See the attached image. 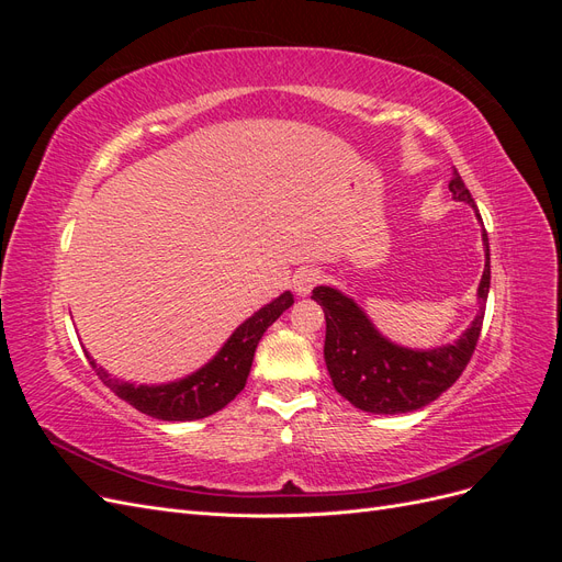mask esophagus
I'll use <instances>...</instances> for the list:
<instances>
[{
    "mask_svg": "<svg viewBox=\"0 0 562 562\" xmlns=\"http://www.w3.org/2000/svg\"><path fill=\"white\" fill-rule=\"evenodd\" d=\"M318 281H321V271H318V269H307V267H304V269L295 271L293 288H295L297 295H310Z\"/></svg>",
    "mask_w": 562,
    "mask_h": 562,
    "instance_id": "obj_1",
    "label": "esophagus"
}]
</instances>
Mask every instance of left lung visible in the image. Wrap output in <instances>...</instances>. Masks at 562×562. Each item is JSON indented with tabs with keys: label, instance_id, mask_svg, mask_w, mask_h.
<instances>
[{
	"label": "left lung",
	"instance_id": "8db88e82",
	"mask_svg": "<svg viewBox=\"0 0 562 562\" xmlns=\"http://www.w3.org/2000/svg\"><path fill=\"white\" fill-rule=\"evenodd\" d=\"M448 187L452 199L469 203L475 217L481 220L462 176L452 171ZM483 246L485 269L479 285L481 310L459 339L438 349L398 347L372 326V321L351 297L330 285L314 288L312 300H316L326 314L323 359H326L337 394L366 413L401 415L429 405L459 380L481 337L490 293V244L485 229Z\"/></svg>",
	"mask_w": 562,
	"mask_h": 562
}]
</instances>
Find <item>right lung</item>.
Instances as JSON below:
<instances>
[{
	"label": "right lung",
	"mask_w": 562,
	"mask_h": 562,
	"mask_svg": "<svg viewBox=\"0 0 562 562\" xmlns=\"http://www.w3.org/2000/svg\"><path fill=\"white\" fill-rule=\"evenodd\" d=\"M295 300L291 291H285L277 300H271L260 312H255L236 328L227 342L223 345L213 359L199 368L192 375L168 384H131L112 378L108 370L95 366V361L87 353L89 363L93 366L95 375L110 386L114 394L133 405L149 417L164 422H190L209 417L236 398V394L246 386L248 372L252 366L255 349L262 339L265 330L274 323Z\"/></svg>",
	"instance_id": "right-lung-1"
}]
</instances>
